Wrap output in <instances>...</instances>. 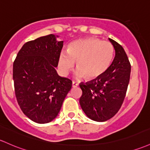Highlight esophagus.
Masks as SVG:
<instances>
[{
	"mask_svg": "<svg viewBox=\"0 0 150 150\" xmlns=\"http://www.w3.org/2000/svg\"><path fill=\"white\" fill-rule=\"evenodd\" d=\"M78 83H75V82H72V88H77V87H78Z\"/></svg>",
	"mask_w": 150,
	"mask_h": 150,
	"instance_id": "obj_1",
	"label": "esophagus"
}]
</instances>
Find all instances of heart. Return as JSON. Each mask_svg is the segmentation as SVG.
<instances>
[{
    "mask_svg": "<svg viewBox=\"0 0 150 150\" xmlns=\"http://www.w3.org/2000/svg\"><path fill=\"white\" fill-rule=\"evenodd\" d=\"M115 55V48L108 41L97 38H86L70 44L67 51L59 57V67L67 74L76 62L77 75L93 81L103 77L109 70Z\"/></svg>",
    "mask_w": 150,
    "mask_h": 150,
    "instance_id": "heart-1",
    "label": "heart"
}]
</instances>
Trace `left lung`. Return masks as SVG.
<instances>
[{"label":"left lung","mask_w":150,"mask_h":150,"mask_svg":"<svg viewBox=\"0 0 150 150\" xmlns=\"http://www.w3.org/2000/svg\"><path fill=\"white\" fill-rule=\"evenodd\" d=\"M109 40L115 50L109 70L98 80L80 84V106L89 118L97 122L108 120L119 111L130 78L131 65L125 51L116 41Z\"/></svg>","instance_id":"left-lung-1"}]
</instances>
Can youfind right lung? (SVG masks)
<instances>
[{
  "mask_svg": "<svg viewBox=\"0 0 150 150\" xmlns=\"http://www.w3.org/2000/svg\"><path fill=\"white\" fill-rule=\"evenodd\" d=\"M63 41L50 34L25 42L13 62V78L16 99L23 112L40 124L57 117L72 80L57 75Z\"/></svg>",
  "mask_w": 150,
  "mask_h": 150,
  "instance_id": "add662e5",
  "label": "right lung"
}]
</instances>
